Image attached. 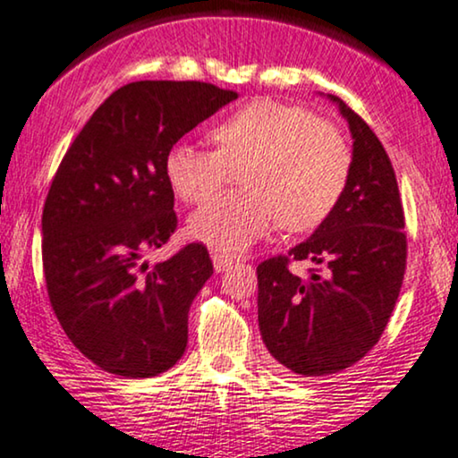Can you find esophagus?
I'll return each mask as SVG.
<instances>
[{
	"label": "esophagus",
	"mask_w": 458,
	"mask_h": 458,
	"mask_svg": "<svg viewBox=\"0 0 458 458\" xmlns=\"http://www.w3.org/2000/svg\"><path fill=\"white\" fill-rule=\"evenodd\" d=\"M213 266H216L217 272L228 270L233 266V258L224 256V253H213Z\"/></svg>",
	"instance_id": "esophagus-1"
}]
</instances>
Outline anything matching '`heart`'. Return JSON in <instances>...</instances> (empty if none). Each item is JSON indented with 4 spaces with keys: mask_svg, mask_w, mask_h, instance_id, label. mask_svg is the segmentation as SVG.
Wrapping results in <instances>:
<instances>
[{
    "mask_svg": "<svg viewBox=\"0 0 458 458\" xmlns=\"http://www.w3.org/2000/svg\"><path fill=\"white\" fill-rule=\"evenodd\" d=\"M216 149L179 141L166 152V182L179 199H211L239 171L241 190L217 196L188 219V233L217 251H245L272 224L317 228L335 209L351 175L343 132L309 109L253 99L209 132Z\"/></svg>",
    "mask_w": 458,
    "mask_h": 458,
    "instance_id": "heart-1",
    "label": "heart"
}]
</instances>
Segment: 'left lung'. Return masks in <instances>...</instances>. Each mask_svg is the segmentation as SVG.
Here are the masks:
<instances>
[{
    "label": "left lung",
    "mask_w": 458,
    "mask_h": 458,
    "mask_svg": "<svg viewBox=\"0 0 458 458\" xmlns=\"http://www.w3.org/2000/svg\"><path fill=\"white\" fill-rule=\"evenodd\" d=\"M338 103L352 135V162L335 209L287 256L258 266V321L264 344L292 374L343 372L383 335L403 283L408 239L395 171L380 139ZM309 259V280L288 270Z\"/></svg>",
    "instance_id": "obj_1"
}]
</instances>
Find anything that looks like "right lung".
<instances>
[{
  "instance_id": "add662e5",
  "label": "right lung",
  "mask_w": 458,
  "mask_h": 458,
  "mask_svg": "<svg viewBox=\"0 0 458 458\" xmlns=\"http://www.w3.org/2000/svg\"><path fill=\"white\" fill-rule=\"evenodd\" d=\"M236 97L194 80L126 84L56 169L42 216L46 289L67 338L109 374L158 376L186 351L190 304L213 275L209 251L190 242L154 268L141 256L177 230L166 152Z\"/></svg>"
}]
</instances>
